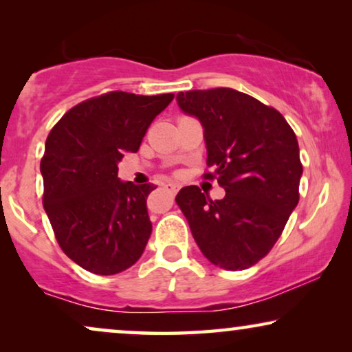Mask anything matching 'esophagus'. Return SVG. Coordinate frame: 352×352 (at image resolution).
Here are the masks:
<instances>
[{
	"label": "esophagus",
	"instance_id": "1",
	"mask_svg": "<svg viewBox=\"0 0 352 352\" xmlns=\"http://www.w3.org/2000/svg\"><path fill=\"white\" fill-rule=\"evenodd\" d=\"M165 190L170 192L171 195H175L176 192H177V186L173 184V182H168V184H165Z\"/></svg>",
	"mask_w": 352,
	"mask_h": 352
}]
</instances>
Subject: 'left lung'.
I'll return each instance as SVG.
<instances>
[{"mask_svg": "<svg viewBox=\"0 0 352 352\" xmlns=\"http://www.w3.org/2000/svg\"><path fill=\"white\" fill-rule=\"evenodd\" d=\"M205 129L206 165L226 190L211 200L187 186L176 204L205 258L229 271L252 267L271 252L300 200L302 165L290 124L274 107L230 88L176 96Z\"/></svg>", "mask_w": 352, "mask_h": 352, "instance_id": "left-lung-1", "label": "left lung"}]
</instances>
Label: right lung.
<instances>
[{
  "label": "right lung",
  "instance_id": "right-lung-1",
  "mask_svg": "<svg viewBox=\"0 0 352 352\" xmlns=\"http://www.w3.org/2000/svg\"><path fill=\"white\" fill-rule=\"evenodd\" d=\"M173 98L110 91L76 104L47 134L43 206L62 252L86 271L112 276L141 258L152 234L146 200L153 184L122 182L117 163L139 151Z\"/></svg>",
  "mask_w": 352,
  "mask_h": 352
}]
</instances>
